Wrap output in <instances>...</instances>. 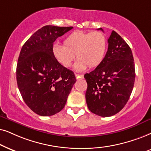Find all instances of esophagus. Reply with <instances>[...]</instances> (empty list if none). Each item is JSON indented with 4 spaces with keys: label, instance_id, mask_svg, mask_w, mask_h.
Instances as JSON below:
<instances>
[{
    "label": "esophagus",
    "instance_id": "34e87169",
    "mask_svg": "<svg viewBox=\"0 0 151 151\" xmlns=\"http://www.w3.org/2000/svg\"><path fill=\"white\" fill-rule=\"evenodd\" d=\"M75 77L77 79H83L84 76L83 74H75Z\"/></svg>",
    "mask_w": 151,
    "mask_h": 151
}]
</instances>
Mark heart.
Returning <instances> with one entry per match:
<instances>
[{"label": "heart", "instance_id": "b5f03b06", "mask_svg": "<svg viewBox=\"0 0 151 151\" xmlns=\"http://www.w3.org/2000/svg\"><path fill=\"white\" fill-rule=\"evenodd\" d=\"M107 41L101 32H84L75 31L68 35L63 41V46L55 45L52 54L55 59L63 67L72 65L75 55L79 58L74 65L76 71L81 72L88 68L96 67L103 61Z\"/></svg>", "mask_w": 151, "mask_h": 151}]
</instances>
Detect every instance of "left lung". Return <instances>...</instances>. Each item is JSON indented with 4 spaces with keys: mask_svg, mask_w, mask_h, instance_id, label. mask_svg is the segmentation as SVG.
Here are the masks:
<instances>
[{
    "mask_svg": "<svg viewBox=\"0 0 151 151\" xmlns=\"http://www.w3.org/2000/svg\"><path fill=\"white\" fill-rule=\"evenodd\" d=\"M98 29L104 32L102 28ZM108 43V51L101 63L84 75L88 83L86 99L88 109L104 117L122 110L129 99L135 79L129 45L114 31Z\"/></svg>",
    "mask_w": 151,
    "mask_h": 151,
    "instance_id": "1",
    "label": "left lung"
}]
</instances>
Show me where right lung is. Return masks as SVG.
Returning <instances> with one entry per match:
<instances>
[{
  "mask_svg": "<svg viewBox=\"0 0 151 151\" xmlns=\"http://www.w3.org/2000/svg\"><path fill=\"white\" fill-rule=\"evenodd\" d=\"M72 28L44 26L31 36L20 52L18 87L25 103L39 115L61 111L76 82L74 72L61 65L52 54L56 39Z\"/></svg>",
  "mask_w": 151,
  "mask_h": 151,
  "instance_id": "1",
  "label": "right lung"
}]
</instances>
